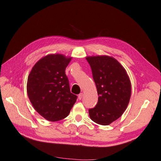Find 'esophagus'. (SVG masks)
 Here are the masks:
<instances>
[{
	"instance_id": "obj_1",
	"label": "esophagus",
	"mask_w": 161,
	"mask_h": 161,
	"mask_svg": "<svg viewBox=\"0 0 161 161\" xmlns=\"http://www.w3.org/2000/svg\"><path fill=\"white\" fill-rule=\"evenodd\" d=\"M82 97H83V93H80L78 95V99H79V100H81L82 99Z\"/></svg>"
}]
</instances>
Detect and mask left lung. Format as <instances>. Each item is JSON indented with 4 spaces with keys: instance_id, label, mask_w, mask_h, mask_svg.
Here are the masks:
<instances>
[{
    "instance_id": "1",
    "label": "left lung",
    "mask_w": 161,
    "mask_h": 161,
    "mask_svg": "<svg viewBox=\"0 0 161 161\" xmlns=\"http://www.w3.org/2000/svg\"><path fill=\"white\" fill-rule=\"evenodd\" d=\"M97 87L98 102L89 109L90 118L107 125L119 118L131 96V83L126 71L116 59L108 56L86 58Z\"/></svg>"
}]
</instances>
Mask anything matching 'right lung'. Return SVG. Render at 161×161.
<instances>
[{"instance_id": "right-lung-1", "label": "right lung", "mask_w": 161, "mask_h": 161, "mask_svg": "<svg viewBox=\"0 0 161 161\" xmlns=\"http://www.w3.org/2000/svg\"><path fill=\"white\" fill-rule=\"evenodd\" d=\"M71 60L62 54H50L34 65L27 78V92L33 108L45 119H64L76 100L65 69Z\"/></svg>"}]
</instances>
